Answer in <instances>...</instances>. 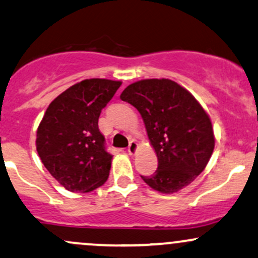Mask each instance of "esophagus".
<instances>
[{
  "label": "esophagus",
  "mask_w": 258,
  "mask_h": 258,
  "mask_svg": "<svg viewBox=\"0 0 258 258\" xmlns=\"http://www.w3.org/2000/svg\"><path fill=\"white\" fill-rule=\"evenodd\" d=\"M137 148H138V143L136 142V141H131L128 144V147H127V152H128L130 155H134L136 152H137Z\"/></svg>",
  "instance_id": "esophagus-1"
}]
</instances>
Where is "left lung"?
I'll use <instances>...</instances> for the list:
<instances>
[{
  "label": "left lung",
  "instance_id": "8db88e82",
  "mask_svg": "<svg viewBox=\"0 0 258 258\" xmlns=\"http://www.w3.org/2000/svg\"><path fill=\"white\" fill-rule=\"evenodd\" d=\"M140 111L158 169L144 182L161 194H174L205 170L214 149L211 118L196 98L170 79H142L121 93Z\"/></svg>",
  "mask_w": 258,
  "mask_h": 258
}]
</instances>
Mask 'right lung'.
Instances as JSON below:
<instances>
[{"label": "right lung", "mask_w": 258, "mask_h": 258, "mask_svg": "<svg viewBox=\"0 0 258 258\" xmlns=\"http://www.w3.org/2000/svg\"><path fill=\"white\" fill-rule=\"evenodd\" d=\"M120 86V81L84 79L53 99L45 111L36 151L47 171L71 192L87 194L109 177L112 155L98 120Z\"/></svg>", "instance_id": "obj_1"}]
</instances>
